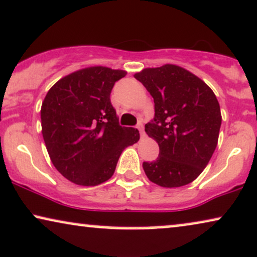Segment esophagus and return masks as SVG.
Instances as JSON below:
<instances>
[{"mask_svg":"<svg viewBox=\"0 0 257 257\" xmlns=\"http://www.w3.org/2000/svg\"><path fill=\"white\" fill-rule=\"evenodd\" d=\"M137 128L139 129V132H140L141 137L144 138V137H145V132H144V124H142V123H139V124L137 125Z\"/></svg>","mask_w":257,"mask_h":257,"instance_id":"34e87169","label":"esophagus"}]
</instances>
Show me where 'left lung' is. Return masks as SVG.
Returning a JSON list of instances; mask_svg holds the SVG:
<instances>
[{"label": "left lung", "instance_id": "obj_1", "mask_svg": "<svg viewBox=\"0 0 257 257\" xmlns=\"http://www.w3.org/2000/svg\"><path fill=\"white\" fill-rule=\"evenodd\" d=\"M134 78L154 100V118L145 132L159 145V157L142 168L153 183L178 188L199 177L218 145L221 113L218 99L189 70L164 64Z\"/></svg>", "mask_w": 257, "mask_h": 257}]
</instances>
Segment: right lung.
<instances>
[{
    "label": "right lung",
    "mask_w": 257,
    "mask_h": 257,
    "mask_svg": "<svg viewBox=\"0 0 257 257\" xmlns=\"http://www.w3.org/2000/svg\"><path fill=\"white\" fill-rule=\"evenodd\" d=\"M126 72L107 67L76 70L55 83L40 109L42 134L55 168L68 181L93 187L112 177L125 147L140 139L120 126L110 101Z\"/></svg>",
    "instance_id": "1"
}]
</instances>
